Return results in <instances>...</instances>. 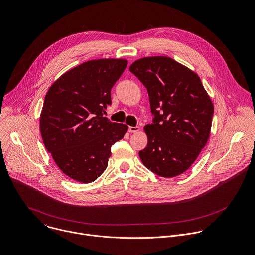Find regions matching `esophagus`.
<instances>
[{"label": "esophagus", "instance_id": "1", "mask_svg": "<svg viewBox=\"0 0 255 255\" xmlns=\"http://www.w3.org/2000/svg\"><path fill=\"white\" fill-rule=\"evenodd\" d=\"M140 131V127L138 126H129V132L130 133H136V132H139Z\"/></svg>", "mask_w": 255, "mask_h": 255}]
</instances>
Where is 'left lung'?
<instances>
[{"instance_id":"1","label":"left lung","mask_w":255,"mask_h":255,"mask_svg":"<svg viewBox=\"0 0 255 255\" xmlns=\"http://www.w3.org/2000/svg\"><path fill=\"white\" fill-rule=\"evenodd\" d=\"M129 70L146 87L154 115L144 127L148 143L141 161L161 177L180 175L209 139L212 101L198 75L169 57H145Z\"/></svg>"}]
</instances>
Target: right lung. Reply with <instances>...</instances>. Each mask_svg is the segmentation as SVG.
<instances>
[{
    "instance_id": "right-lung-1",
    "label": "right lung",
    "mask_w": 255,
    "mask_h": 255,
    "mask_svg": "<svg viewBox=\"0 0 255 255\" xmlns=\"http://www.w3.org/2000/svg\"><path fill=\"white\" fill-rule=\"evenodd\" d=\"M127 64L125 59L87 61L58 78L45 96L43 142L61 171L76 181H95L108 166L111 146L128 130L103 117Z\"/></svg>"
}]
</instances>
